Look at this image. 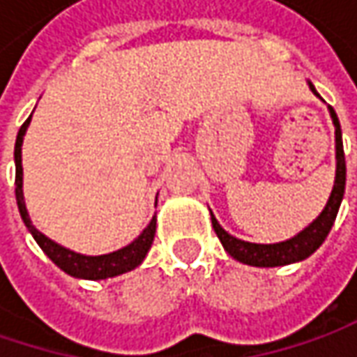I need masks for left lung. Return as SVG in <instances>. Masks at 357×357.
<instances>
[{"instance_id": "left-lung-1", "label": "left lung", "mask_w": 357, "mask_h": 357, "mask_svg": "<svg viewBox=\"0 0 357 357\" xmlns=\"http://www.w3.org/2000/svg\"><path fill=\"white\" fill-rule=\"evenodd\" d=\"M307 84H310V89L319 98L312 82H307ZM330 116H332L333 128H335V181H333V190L326 208L321 209L318 218L305 229H302L298 236H294L291 240L280 241V243H252V241L238 240V238L229 236L224 227L218 224L215 215L209 211L213 231L218 234L225 252L234 259L248 264V266H256V268L287 266V264H296V261H302L305 257L312 256L328 238L333 222H335L340 204L344 199V192H346V158H344V144H342V128H340V119L335 116L332 105H330Z\"/></svg>"}]
</instances>
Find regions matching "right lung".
<instances>
[{
	"mask_svg": "<svg viewBox=\"0 0 357 357\" xmlns=\"http://www.w3.org/2000/svg\"><path fill=\"white\" fill-rule=\"evenodd\" d=\"M31 121V116L25 119V123L17 132V139H15V199H17V208H20V215L24 220L25 227L29 229V234L33 236V240L38 241V245L43 250V254L54 261L59 270L70 273L73 278H82V280H105V278H116L119 273L132 271L137 268L144 257L148 256L149 248L153 243V236H155V215L151 218L149 225L135 238V240L117 250L112 254H103V256H84V254H75L68 248L55 243L50 240L47 236H43L36 225L31 224L27 209H25L24 202V167H22V144H24V135L27 132V126ZM158 206V199H155Z\"/></svg>",
	"mask_w": 357,
	"mask_h": 357,
	"instance_id": "obj_1",
	"label": "right lung"
}]
</instances>
